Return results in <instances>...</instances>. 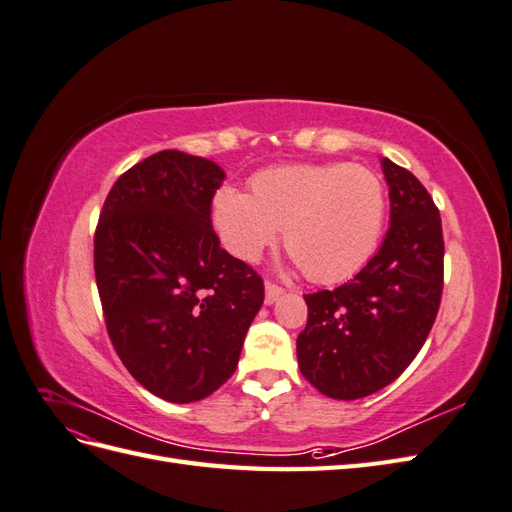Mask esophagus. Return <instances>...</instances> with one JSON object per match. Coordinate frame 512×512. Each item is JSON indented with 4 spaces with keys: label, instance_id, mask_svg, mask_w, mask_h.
Here are the masks:
<instances>
[{
    "label": "esophagus",
    "instance_id": "obj_1",
    "mask_svg": "<svg viewBox=\"0 0 512 512\" xmlns=\"http://www.w3.org/2000/svg\"><path fill=\"white\" fill-rule=\"evenodd\" d=\"M284 294V288H280L277 284H271V282H267L265 284V303L267 305H273L277 299H280Z\"/></svg>",
    "mask_w": 512,
    "mask_h": 512
}]
</instances>
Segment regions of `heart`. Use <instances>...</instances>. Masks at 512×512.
<instances>
[{
	"label": "heart",
	"mask_w": 512,
	"mask_h": 512,
	"mask_svg": "<svg viewBox=\"0 0 512 512\" xmlns=\"http://www.w3.org/2000/svg\"><path fill=\"white\" fill-rule=\"evenodd\" d=\"M386 213L384 185L348 162L284 164L250 179V194L218 190L211 220L230 254L252 262L284 226L286 250L312 282H344L374 256Z\"/></svg>",
	"instance_id": "b5f03b06"
}]
</instances>
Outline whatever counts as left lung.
<instances>
[{"mask_svg": "<svg viewBox=\"0 0 512 512\" xmlns=\"http://www.w3.org/2000/svg\"><path fill=\"white\" fill-rule=\"evenodd\" d=\"M391 228L348 284L305 294L297 337L305 380L333 399H361L401 376L438 316L444 282L440 211L410 170L382 158Z\"/></svg>", "mask_w": 512, "mask_h": 512, "instance_id": "8db88e82", "label": "left lung"}]
</instances>
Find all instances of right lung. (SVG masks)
I'll return each instance as SVG.
<instances>
[{
  "label": "right lung",
  "mask_w": 512,
  "mask_h": 512,
  "mask_svg": "<svg viewBox=\"0 0 512 512\" xmlns=\"http://www.w3.org/2000/svg\"><path fill=\"white\" fill-rule=\"evenodd\" d=\"M224 179L211 160L153 153L115 181L96 228L108 337L132 378L173 404L205 399L235 374L265 301L262 277L213 232Z\"/></svg>",
  "instance_id": "1"
}]
</instances>
